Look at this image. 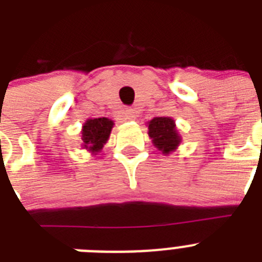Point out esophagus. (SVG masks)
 Returning <instances> with one entry per match:
<instances>
[{
    "label": "esophagus",
    "instance_id": "34e87169",
    "mask_svg": "<svg viewBox=\"0 0 262 262\" xmlns=\"http://www.w3.org/2000/svg\"><path fill=\"white\" fill-rule=\"evenodd\" d=\"M124 117H126L127 120H135L138 114H136V111L134 108H128V110L124 111Z\"/></svg>",
    "mask_w": 262,
    "mask_h": 262
}]
</instances>
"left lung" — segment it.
<instances>
[{
	"label": "left lung",
	"instance_id": "left-lung-1",
	"mask_svg": "<svg viewBox=\"0 0 262 262\" xmlns=\"http://www.w3.org/2000/svg\"><path fill=\"white\" fill-rule=\"evenodd\" d=\"M148 135L163 155L176 151L181 143V136L176 128L174 120L169 117H156L148 122Z\"/></svg>",
	"mask_w": 262,
	"mask_h": 262
}]
</instances>
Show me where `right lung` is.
<instances>
[{
	"label": "right lung",
	"instance_id": "right-lung-1",
	"mask_svg": "<svg viewBox=\"0 0 262 262\" xmlns=\"http://www.w3.org/2000/svg\"><path fill=\"white\" fill-rule=\"evenodd\" d=\"M113 126H114V122L108 118L88 119L81 131L82 148L88 149L92 154H97L101 151L108 140Z\"/></svg>",
	"mask_w": 262,
	"mask_h": 262
}]
</instances>
